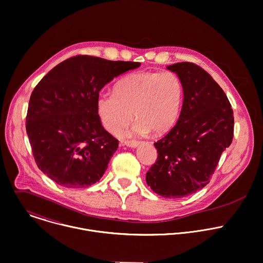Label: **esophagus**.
<instances>
[{
  "instance_id": "esophagus-1",
  "label": "esophagus",
  "mask_w": 263,
  "mask_h": 263,
  "mask_svg": "<svg viewBox=\"0 0 263 263\" xmlns=\"http://www.w3.org/2000/svg\"><path fill=\"white\" fill-rule=\"evenodd\" d=\"M139 143H140V141H137V140H127V141L121 142V144H125L130 147H136L139 145Z\"/></svg>"
}]
</instances>
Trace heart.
Here are the masks:
<instances>
[{
    "instance_id": "heart-1",
    "label": "heart",
    "mask_w": 263,
    "mask_h": 263,
    "mask_svg": "<svg viewBox=\"0 0 263 263\" xmlns=\"http://www.w3.org/2000/svg\"><path fill=\"white\" fill-rule=\"evenodd\" d=\"M183 98L180 78L171 71H140L121 79L114 93H101L97 109L104 128L119 134L137 121L126 135L161 133L176 121Z\"/></svg>"
}]
</instances>
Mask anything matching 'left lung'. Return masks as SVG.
Wrapping results in <instances>:
<instances>
[{"label": "left lung", "instance_id": "obj_1", "mask_svg": "<svg viewBox=\"0 0 263 263\" xmlns=\"http://www.w3.org/2000/svg\"><path fill=\"white\" fill-rule=\"evenodd\" d=\"M167 69L178 74L184 101L177 124L154 143L158 158L145 181L158 195L181 198L210 183L232 142L234 118L226 94L200 66L182 62Z\"/></svg>", "mask_w": 263, "mask_h": 263}]
</instances>
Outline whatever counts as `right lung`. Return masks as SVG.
Returning <instances> with one entry per match:
<instances>
[{
  "mask_svg": "<svg viewBox=\"0 0 263 263\" xmlns=\"http://www.w3.org/2000/svg\"><path fill=\"white\" fill-rule=\"evenodd\" d=\"M139 65L79 54L57 65L35 86L27 134L38 168L58 185L85 188L102 178L119 140L101 124L99 92Z\"/></svg>",
  "mask_w": 263,
  "mask_h": 263,
  "instance_id": "obj_1",
  "label": "right lung"
}]
</instances>
